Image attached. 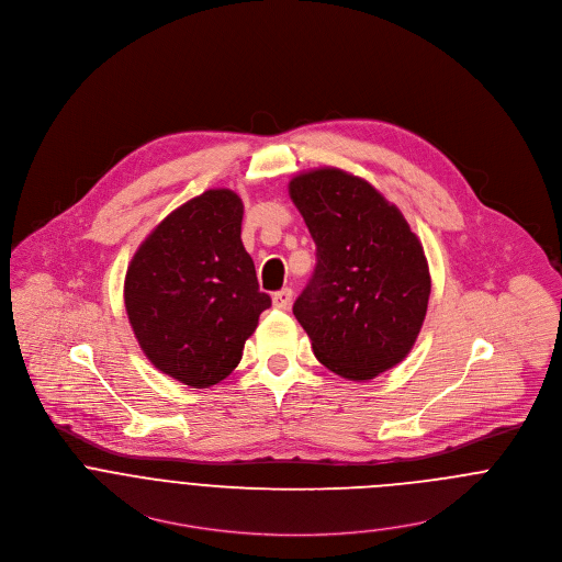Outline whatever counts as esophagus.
I'll return each instance as SVG.
<instances>
[{"mask_svg": "<svg viewBox=\"0 0 562 562\" xmlns=\"http://www.w3.org/2000/svg\"><path fill=\"white\" fill-rule=\"evenodd\" d=\"M292 299H294V292L290 288H283L279 290L274 296H272V305L274 308H281V311H288L292 305Z\"/></svg>", "mask_w": 562, "mask_h": 562, "instance_id": "obj_1", "label": "esophagus"}]
</instances>
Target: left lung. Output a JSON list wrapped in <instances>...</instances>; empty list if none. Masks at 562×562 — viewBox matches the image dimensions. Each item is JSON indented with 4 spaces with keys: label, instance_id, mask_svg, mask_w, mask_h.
<instances>
[{
    "label": "left lung",
    "instance_id": "left-lung-1",
    "mask_svg": "<svg viewBox=\"0 0 562 562\" xmlns=\"http://www.w3.org/2000/svg\"><path fill=\"white\" fill-rule=\"evenodd\" d=\"M317 247V263L294 315L317 360L362 382L408 357L431 294L423 245L395 204L337 167L290 180Z\"/></svg>",
    "mask_w": 562,
    "mask_h": 562
}]
</instances>
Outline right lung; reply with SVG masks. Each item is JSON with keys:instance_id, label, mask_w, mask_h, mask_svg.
<instances>
[{"instance_id": "1", "label": "right lung", "mask_w": 562, "mask_h": 562, "mask_svg": "<svg viewBox=\"0 0 562 562\" xmlns=\"http://www.w3.org/2000/svg\"><path fill=\"white\" fill-rule=\"evenodd\" d=\"M245 205L210 189L165 216L131 259L124 305L154 367L207 389L240 362L270 296L240 240Z\"/></svg>"}]
</instances>
